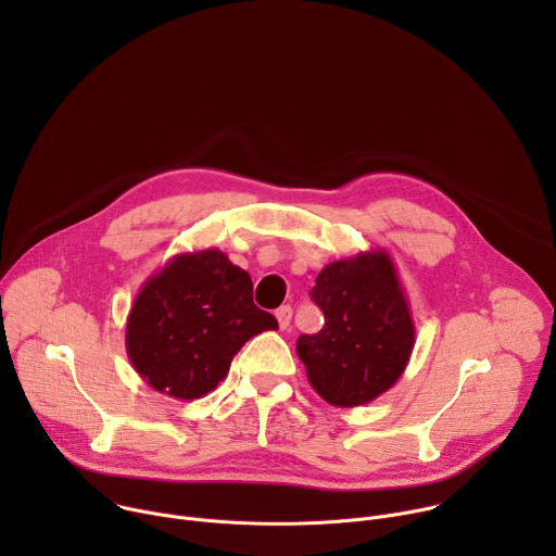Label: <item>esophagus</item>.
Returning a JSON list of instances; mask_svg holds the SVG:
<instances>
[{
  "label": "esophagus",
  "instance_id": "obj_1",
  "mask_svg": "<svg viewBox=\"0 0 556 556\" xmlns=\"http://www.w3.org/2000/svg\"><path fill=\"white\" fill-rule=\"evenodd\" d=\"M275 316H277L279 328H281V330H288L290 319H292V307H290V305H281V307L275 312Z\"/></svg>",
  "mask_w": 556,
  "mask_h": 556
}]
</instances>
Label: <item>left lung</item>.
Listing matches in <instances>:
<instances>
[{"label": "left lung", "instance_id": "8db88e82", "mask_svg": "<svg viewBox=\"0 0 556 556\" xmlns=\"http://www.w3.org/2000/svg\"><path fill=\"white\" fill-rule=\"evenodd\" d=\"M324 328L301 334L296 354L312 389L332 407L376 401L403 376L416 343L409 301L387 251L328 264L312 288Z\"/></svg>", "mask_w": 556, "mask_h": 556}]
</instances>
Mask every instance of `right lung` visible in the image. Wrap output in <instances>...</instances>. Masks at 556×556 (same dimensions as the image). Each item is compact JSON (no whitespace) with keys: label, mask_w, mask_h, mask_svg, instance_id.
Returning a JSON list of instances; mask_svg holds the SVG:
<instances>
[{"label":"right lung","mask_w":556,"mask_h":556,"mask_svg":"<svg viewBox=\"0 0 556 556\" xmlns=\"http://www.w3.org/2000/svg\"><path fill=\"white\" fill-rule=\"evenodd\" d=\"M277 328L253 303L251 275L206 249L172 257L144 281L127 316L125 348L151 389L193 401L217 387L249 339Z\"/></svg>","instance_id":"obj_1"}]
</instances>
